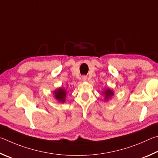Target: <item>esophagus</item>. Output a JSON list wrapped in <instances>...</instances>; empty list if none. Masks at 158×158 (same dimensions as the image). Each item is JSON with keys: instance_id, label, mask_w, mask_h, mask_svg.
Instances as JSON below:
<instances>
[{"instance_id": "34e87169", "label": "esophagus", "mask_w": 158, "mask_h": 158, "mask_svg": "<svg viewBox=\"0 0 158 158\" xmlns=\"http://www.w3.org/2000/svg\"><path fill=\"white\" fill-rule=\"evenodd\" d=\"M87 76H83L82 77V81H87Z\"/></svg>"}]
</instances>
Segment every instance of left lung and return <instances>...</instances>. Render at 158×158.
<instances>
[{"label": "left lung", "mask_w": 158, "mask_h": 158, "mask_svg": "<svg viewBox=\"0 0 158 158\" xmlns=\"http://www.w3.org/2000/svg\"><path fill=\"white\" fill-rule=\"evenodd\" d=\"M102 94L104 96V100L106 101H109L113 96H114V93L111 89H110L109 87H107L102 92Z\"/></svg>", "instance_id": "obj_1"}]
</instances>
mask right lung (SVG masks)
Segmentation results:
<instances>
[{"instance_id": "right-lung-1", "label": "right lung", "mask_w": 158, "mask_h": 158, "mask_svg": "<svg viewBox=\"0 0 158 158\" xmlns=\"http://www.w3.org/2000/svg\"><path fill=\"white\" fill-rule=\"evenodd\" d=\"M66 90L62 87H60L58 89H55L53 92V95L55 98L60 102V103H64L66 97Z\"/></svg>"}]
</instances>
